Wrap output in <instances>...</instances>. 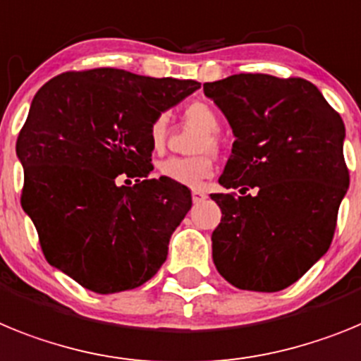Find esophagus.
I'll use <instances>...</instances> for the list:
<instances>
[{"label":"esophagus","instance_id":"obj_1","mask_svg":"<svg viewBox=\"0 0 361 361\" xmlns=\"http://www.w3.org/2000/svg\"><path fill=\"white\" fill-rule=\"evenodd\" d=\"M205 198H207L205 190H202V189H194V190H192V202H194V203L203 202V200H205Z\"/></svg>","mask_w":361,"mask_h":361}]
</instances>
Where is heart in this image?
I'll list each match as a JSON object with an SVG mask.
<instances>
[{
  "label": "heart",
  "mask_w": 361,
  "mask_h": 361,
  "mask_svg": "<svg viewBox=\"0 0 361 361\" xmlns=\"http://www.w3.org/2000/svg\"><path fill=\"white\" fill-rule=\"evenodd\" d=\"M185 120L189 123L205 130V136H202L194 147V152L200 156L192 158H169L165 161L158 163V176L165 178L174 183L185 185V187H200L207 178L212 174V159L209 154H202L207 150L216 149V136L214 133L218 130L219 121L216 112L207 103L196 102L190 103L185 109ZM165 130H167V118L158 116L152 125H150L149 136L150 143L154 149H159L165 142Z\"/></svg>",
  "instance_id": "obj_1"
}]
</instances>
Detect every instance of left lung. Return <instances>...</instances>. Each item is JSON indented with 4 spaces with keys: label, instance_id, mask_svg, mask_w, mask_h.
I'll return each instance as SVG.
<instances>
[{
    "label": "left lung",
    "instance_id": "1",
    "mask_svg": "<svg viewBox=\"0 0 361 361\" xmlns=\"http://www.w3.org/2000/svg\"><path fill=\"white\" fill-rule=\"evenodd\" d=\"M234 143L211 194L221 209L212 259L228 283L276 293L329 250L349 189L345 125L311 81L234 74L203 85Z\"/></svg>",
    "mask_w": 361,
    "mask_h": 361
}]
</instances>
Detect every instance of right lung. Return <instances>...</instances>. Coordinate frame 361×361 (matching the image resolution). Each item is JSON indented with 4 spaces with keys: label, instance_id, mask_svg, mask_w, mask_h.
<instances>
[{
    "label": "right lung",
    "instance_id": "right-lung-1",
    "mask_svg": "<svg viewBox=\"0 0 361 361\" xmlns=\"http://www.w3.org/2000/svg\"><path fill=\"white\" fill-rule=\"evenodd\" d=\"M202 83L121 68L65 72L30 103L16 156L21 205L47 262L85 289H136L158 272L192 205L185 185L147 178L150 125ZM136 177L133 188L117 176Z\"/></svg>",
    "mask_w": 361,
    "mask_h": 361
}]
</instances>
